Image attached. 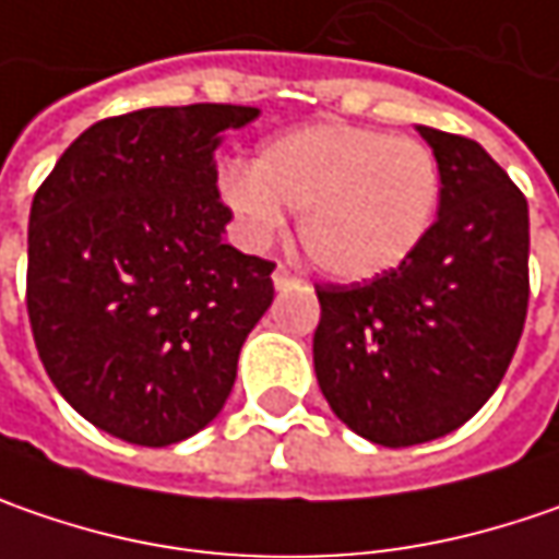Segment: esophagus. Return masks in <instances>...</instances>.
I'll return each instance as SVG.
<instances>
[{
	"label": "esophagus",
	"instance_id": "34e87169",
	"mask_svg": "<svg viewBox=\"0 0 559 559\" xmlns=\"http://www.w3.org/2000/svg\"><path fill=\"white\" fill-rule=\"evenodd\" d=\"M272 281H275V287H278V290H287V287H294L300 278H297V275H290V269L278 265V269H275V275H272Z\"/></svg>",
	"mask_w": 559,
	"mask_h": 559
}]
</instances>
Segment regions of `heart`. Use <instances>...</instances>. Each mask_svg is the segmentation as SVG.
Wrapping results in <instances>:
<instances>
[{
    "label": "heart",
    "mask_w": 559,
    "mask_h": 559,
    "mask_svg": "<svg viewBox=\"0 0 559 559\" xmlns=\"http://www.w3.org/2000/svg\"><path fill=\"white\" fill-rule=\"evenodd\" d=\"M218 197L250 240L300 212L309 262L337 281H372L423 247L441 203L435 153L413 136L325 121L272 136L253 165L218 175Z\"/></svg>",
    "instance_id": "1"
}]
</instances>
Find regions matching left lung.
<instances>
[{"label":"left lung","instance_id":"8db88e82","mask_svg":"<svg viewBox=\"0 0 559 559\" xmlns=\"http://www.w3.org/2000/svg\"><path fill=\"white\" fill-rule=\"evenodd\" d=\"M441 171L438 222L401 269L316 284V378L341 423L381 448L425 444L498 391L528 309V203L469 136L416 128Z\"/></svg>","mask_w":559,"mask_h":559}]
</instances>
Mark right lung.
<instances>
[{
	"label": "right lung",
	"mask_w": 559,
	"mask_h": 559,
	"mask_svg": "<svg viewBox=\"0 0 559 559\" xmlns=\"http://www.w3.org/2000/svg\"><path fill=\"white\" fill-rule=\"evenodd\" d=\"M253 106H158L96 121L39 183L27 316L86 423L140 448L206 428L228 401L272 269L225 243L215 150Z\"/></svg>",
	"instance_id": "add662e5"
}]
</instances>
